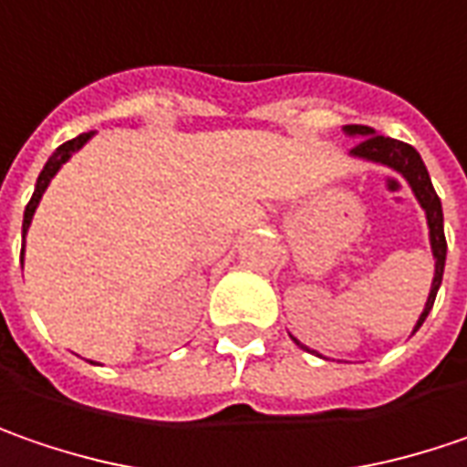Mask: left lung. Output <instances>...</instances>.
Wrapping results in <instances>:
<instances>
[{"label": "left lung", "mask_w": 467, "mask_h": 467, "mask_svg": "<svg viewBox=\"0 0 467 467\" xmlns=\"http://www.w3.org/2000/svg\"><path fill=\"white\" fill-rule=\"evenodd\" d=\"M344 133L349 139H362L360 144L349 152V157L355 160H362V162H373V165H384L389 171L400 173L405 181H408L410 192L415 194L418 204L423 207L426 213V225H429V244H431L433 254V278H431V292H429V299L423 305V313L418 317L412 334L423 326V320L431 313L433 302H436V292L441 286V278H444V263H447V239H444V213H441V199L436 197L431 183V175L426 171L420 154L415 152L410 144L405 141H397V139H389V136H381L370 126H344ZM292 337V334H289ZM294 338V337H292ZM296 347H302L305 352H313L315 349L305 347L299 338H294ZM320 358V355H317Z\"/></svg>", "instance_id": "8db88e82"}]
</instances>
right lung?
Masks as SVG:
<instances>
[{
	"mask_svg": "<svg viewBox=\"0 0 467 467\" xmlns=\"http://www.w3.org/2000/svg\"><path fill=\"white\" fill-rule=\"evenodd\" d=\"M91 136H94V130H88V133H81V136H76V139H70V141H65L62 147H57L52 157L47 160V165H44V171L38 173L36 178V189H34V197L31 202L26 204V213H23V249H20V263H23V254H26V234H28V228H31V221H34V213L36 207H38V202L44 197V192H47V186L52 183V178L59 173V168L73 157V154L83 150V144L86 141H91Z\"/></svg>",
	"mask_w": 467,
	"mask_h": 467,
	"instance_id": "add662e5",
	"label": "right lung"
}]
</instances>
